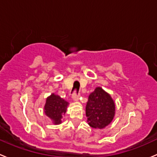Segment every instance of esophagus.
<instances>
[{"instance_id": "obj_1", "label": "esophagus", "mask_w": 157, "mask_h": 157, "mask_svg": "<svg viewBox=\"0 0 157 157\" xmlns=\"http://www.w3.org/2000/svg\"><path fill=\"white\" fill-rule=\"evenodd\" d=\"M79 97H80V95L77 94H76L75 92L72 94V98L74 101H77V100H79Z\"/></svg>"}]
</instances>
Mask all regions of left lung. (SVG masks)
<instances>
[{
    "label": "left lung",
    "instance_id": "8db88e82",
    "mask_svg": "<svg viewBox=\"0 0 157 157\" xmlns=\"http://www.w3.org/2000/svg\"><path fill=\"white\" fill-rule=\"evenodd\" d=\"M115 115V103L108 93L98 86L88 97L86 116L93 128L103 129L109 125Z\"/></svg>",
    "mask_w": 157,
    "mask_h": 157
}]
</instances>
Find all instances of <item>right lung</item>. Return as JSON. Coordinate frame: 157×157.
Wrapping results in <instances>:
<instances>
[{"label": "right lung", "mask_w": 157, "mask_h": 157, "mask_svg": "<svg viewBox=\"0 0 157 157\" xmlns=\"http://www.w3.org/2000/svg\"><path fill=\"white\" fill-rule=\"evenodd\" d=\"M69 103L62 99L60 96L51 94L46 100L44 106V113L50 119L53 121V124H61V118L67 111Z\"/></svg>", "instance_id": "add662e5"}]
</instances>
